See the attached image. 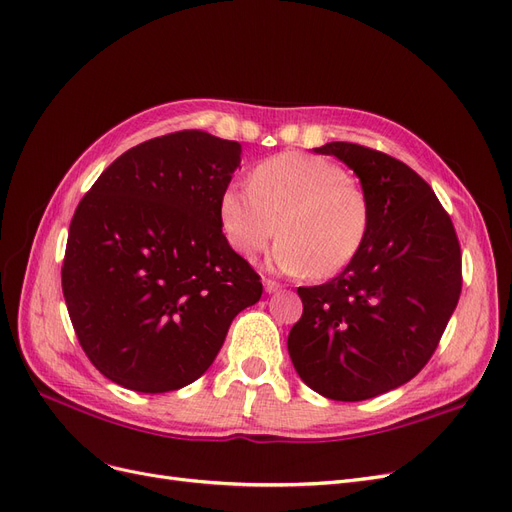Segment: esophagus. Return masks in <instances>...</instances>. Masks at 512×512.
I'll return each instance as SVG.
<instances>
[{
  "instance_id": "obj_1",
  "label": "esophagus",
  "mask_w": 512,
  "mask_h": 512,
  "mask_svg": "<svg viewBox=\"0 0 512 512\" xmlns=\"http://www.w3.org/2000/svg\"><path fill=\"white\" fill-rule=\"evenodd\" d=\"M264 290H267L269 294H273V292L281 290V285L277 281H273V279H264Z\"/></svg>"
}]
</instances>
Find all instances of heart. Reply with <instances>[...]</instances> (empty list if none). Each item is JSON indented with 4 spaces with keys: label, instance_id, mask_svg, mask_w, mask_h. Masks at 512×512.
<instances>
[{
    "label": "heart",
    "instance_id": "1",
    "mask_svg": "<svg viewBox=\"0 0 512 512\" xmlns=\"http://www.w3.org/2000/svg\"><path fill=\"white\" fill-rule=\"evenodd\" d=\"M250 187L229 185L218 199L224 239L243 258H256L277 235L273 267L281 273L330 279L361 252L370 233L367 193L334 161L306 153L262 159Z\"/></svg>",
    "mask_w": 512,
    "mask_h": 512
}]
</instances>
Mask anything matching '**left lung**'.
<instances>
[{
    "mask_svg": "<svg viewBox=\"0 0 512 512\" xmlns=\"http://www.w3.org/2000/svg\"><path fill=\"white\" fill-rule=\"evenodd\" d=\"M315 153L359 176L372 224L340 275L298 288L288 351L315 393L363 401L410 382L433 357L462 290L460 243L433 189L403 161L355 142Z\"/></svg>",
    "mask_w": 512,
    "mask_h": 512,
    "instance_id": "obj_1",
    "label": "left lung"
}]
</instances>
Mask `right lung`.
Here are the masks:
<instances>
[{
  "label": "right lung",
  "mask_w": 512,
  "mask_h": 512,
  "mask_svg": "<svg viewBox=\"0 0 512 512\" xmlns=\"http://www.w3.org/2000/svg\"><path fill=\"white\" fill-rule=\"evenodd\" d=\"M241 145L182 130L132 147L98 176L73 214L63 294L96 370L136 393L195 382L260 275L227 243L220 193Z\"/></svg>",
  "instance_id": "1"
}]
</instances>
